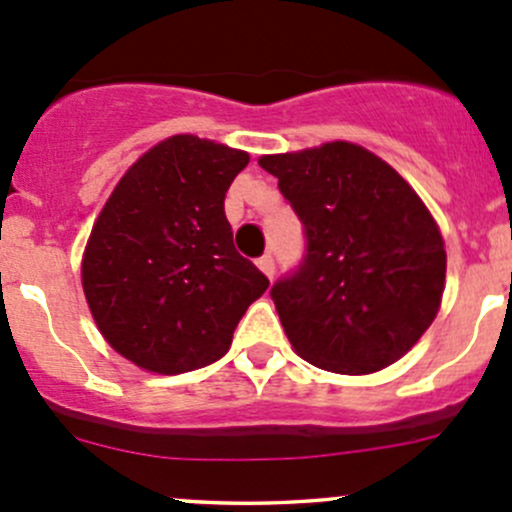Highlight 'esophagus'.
Returning <instances> with one entry per match:
<instances>
[{
	"label": "esophagus",
	"instance_id": "34e87169",
	"mask_svg": "<svg viewBox=\"0 0 512 512\" xmlns=\"http://www.w3.org/2000/svg\"><path fill=\"white\" fill-rule=\"evenodd\" d=\"M257 267H260V270L272 280V277H275V257H272V252H265V255L257 260Z\"/></svg>",
	"mask_w": 512,
	"mask_h": 512
}]
</instances>
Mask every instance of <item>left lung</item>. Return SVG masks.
<instances>
[{
  "label": "left lung",
  "mask_w": 512,
  "mask_h": 512,
  "mask_svg": "<svg viewBox=\"0 0 512 512\" xmlns=\"http://www.w3.org/2000/svg\"><path fill=\"white\" fill-rule=\"evenodd\" d=\"M260 165L304 227L302 262L270 289L294 352L337 374L394 364L441 307L446 250L426 205L354 143L262 156Z\"/></svg>",
  "instance_id": "8db88e82"
}]
</instances>
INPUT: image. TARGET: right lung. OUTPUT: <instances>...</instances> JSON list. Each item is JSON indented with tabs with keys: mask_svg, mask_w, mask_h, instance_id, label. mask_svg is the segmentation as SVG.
<instances>
[{
	"mask_svg": "<svg viewBox=\"0 0 512 512\" xmlns=\"http://www.w3.org/2000/svg\"><path fill=\"white\" fill-rule=\"evenodd\" d=\"M250 156L173 136L128 168L84 252V294L118 354L156 374L213 364L270 280L235 250L225 193Z\"/></svg>",
	"mask_w": 512,
	"mask_h": 512,
	"instance_id": "obj_1",
	"label": "right lung"
}]
</instances>
